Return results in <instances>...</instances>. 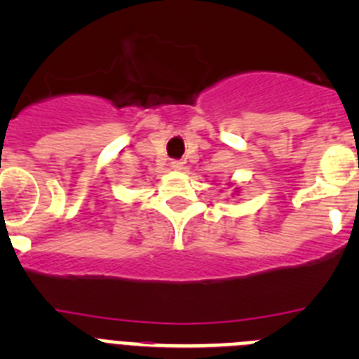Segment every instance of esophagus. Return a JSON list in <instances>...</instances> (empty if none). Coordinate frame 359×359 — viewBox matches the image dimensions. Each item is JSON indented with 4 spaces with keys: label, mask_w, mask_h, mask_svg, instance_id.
Returning a JSON list of instances; mask_svg holds the SVG:
<instances>
[{
    "label": "esophagus",
    "mask_w": 359,
    "mask_h": 359,
    "mask_svg": "<svg viewBox=\"0 0 359 359\" xmlns=\"http://www.w3.org/2000/svg\"><path fill=\"white\" fill-rule=\"evenodd\" d=\"M170 169L182 170L183 169V161L182 160H172V161H170Z\"/></svg>",
    "instance_id": "esophagus-1"
}]
</instances>
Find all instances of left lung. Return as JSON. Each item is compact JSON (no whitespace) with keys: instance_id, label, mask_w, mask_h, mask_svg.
<instances>
[{"instance_id":"left-lung-1","label":"left lung","mask_w":359,"mask_h":359,"mask_svg":"<svg viewBox=\"0 0 359 359\" xmlns=\"http://www.w3.org/2000/svg\"><path fill=\"white\" fill-rule=\"evenodd\" d=\"M236 192H239V189H237V187H236Z\"/></svg>"}]
</instances>
